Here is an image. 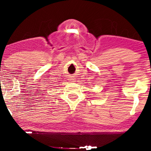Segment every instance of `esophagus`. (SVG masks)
Segmentation results:
<instances>
[{
	"mask_svg": "<svg viewBox=\"0 0 151 151\" xmlns=\"http://www.w3.org/2000/svg\"><path fill=\"white\" fill-rule=\"evenodd\" d=\"M75 78L73 77V76H70L69 78H68V81L70 82V83H73V82H75V79H74Z\"/></svg>",
	"mask_w": 151,
	"mask_h": 151,
	"instance_id": "esophagus-1",
	"label": "esophagus"
}]
</instances>
